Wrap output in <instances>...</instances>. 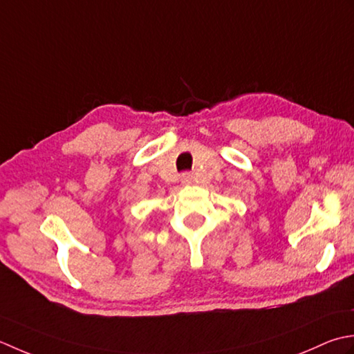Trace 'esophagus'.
Returning <instances> with one entry per match:
<instances>
[{
    "instance_id": "obj_1",
    "label": "esophagus",
    "mask_w": 354,
    "mask_h": 354,
    "mask_svg": "<svg viewBox=\"0 0 354 354\" xmlns=\"http://www.w3.org/2000/svg\"><path fill=\"white\" fill-rule=\"evenodd\" d=\"M180 182H182V185H191L192 183V176L189 174V172H183L182 177H180Z\"/></svg>"
}]
</instances>
